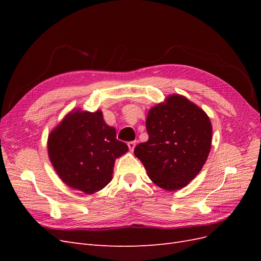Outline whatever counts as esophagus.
I'll return each mask as SVG.
<instances>
[{
    "instance_id": "34e87169",
    "label": "esophagus",
    "mask_w": 261,
    "mask_h": 261,
    "mask_svg": "<svg viewBox=\"0 0 261 261\" xmlns=\"http://www.w3.org/2000/svg\"><path fill=\"white\" fill-rule=\"evenodd\" d=\"M127 146H128V148H129L130 151L133 152V151H134V149H135V147H136V141H129V143L127 144Z\"/></svg>"
}]
</instances>
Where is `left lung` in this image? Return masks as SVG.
<instances>
[{"label": "left lung", "instance_id": "left-lung-1", "mask_svg": "<svg viewBox=\"0 0 261 261\" xmlns=\"http://www.w3.org/2000/svg\"><path fill=\"white\" fill-rule=\"evenodd\" d=\"M149 139L134 150L149 178L165 191H178L198 175L211 149L212 125L201 108L170 94L149 110Z\"/></svg>", "mask_w": 261, "mask_h": 261}]
</instances>
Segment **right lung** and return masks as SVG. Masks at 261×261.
<instances>
[{"label": "right lung", "instance_id": "right-lung-1", "mask_svg": "<svg viewBox=\"0 0 261 261\" xmlns=\"http://www.w3.org/2000/svg\"><path fill=\"white\" fill-rule=\"evenodd\" d=\"M127 151V145L116 139L115 128L105 122L101 110L73 109L48 137L49 159L59 177L87 195L111 181L115 160Z\"/></svg>", "mask_w": 261, "mask_h": 261}]
</instances>
